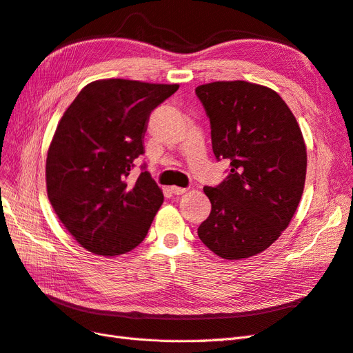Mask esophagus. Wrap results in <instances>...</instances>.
Masks as SVG:
<instances>
[{"label":"esophagus","mask_w":353,"mask_h":353,"mask_svg":"<svg viewBox=\"0 0 353 353\" xmlns=\"http://www.w3.org/2000/svg\"><path fill=\"white\" fill-rule=\"evenodd\" d=\"M169 190H170V193L175 196H181V194L187 193V188H181V187H170Z\"/></svg>","instance_id":"1"}]
</instances>
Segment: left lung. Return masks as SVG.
<instances>
[{"instance_id":"1","label":"left lung","mask_w":353,"mask_h":353,"mask_svg":"<svg viewBox=\"0 0 353 353\" xmlns=\"http://www.w3.org/2000/svg\"><path fill=\"white\" fill-rule=\"evenodd\" d=\"M212 148L230 175L203 191L212 203L199 239L222 259L259 254L281 236L301 201L306 145L294 114L274 90L245 81L200 85Z\"/></svg>"}]
</instances>
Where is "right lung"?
I'll use <instances>...</instances> for the list:
<instances>
[{"label":"right lung","mask_w":353,"mask_h":353,"mask_svg":"<svg viewBox=\"0 0 353 353\" xmlns=\"http://www.w3.org/2000/svg\"><path fill=\"white\" fill-rule=\"evenodd\" d=\"M178 88L100 79L85 85L63 113L48 147L47 194L60 222L88 252L123 254L145 239L163 193L147 170L132 185L126 178L144 153L148 116Z\"/></svg>","instance_id":"right-lung-1"}]
</instances>
